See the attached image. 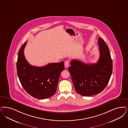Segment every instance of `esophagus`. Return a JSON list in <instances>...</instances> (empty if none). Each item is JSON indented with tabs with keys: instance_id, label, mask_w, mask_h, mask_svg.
<instances>
[{
	"instance_id": "34e87169",
	"label": "esophagus",
	"mask_w": 128,
	"mask_h": 128,
	"mask_svg": "<svg viewBox=\"0 0 128 128\" xmlns=\"http://www.w3.org/2000/svg\"><path fill=\"white\" fill-rule=\"evenodd\" d=\"M64 65H65V67L66 68H68L69 65H70V62L68 60H66L65 62V63H64Z\"/></svg>"
}]
</instances>
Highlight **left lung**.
<instances>
[{
	"instance_id": "left-lung-1",
	"label": "left lung",
	"mask_w": 128,
	"mask_h": 128,
	"mask_svg": "<svg viewBox=\"0 0 128 128\" xmlns=\"http://www.w3.org/2000/svg\"><path fill=\"white\" fill-rule=\"evenodd\" d=\"M98 44L100 57L96 63L86 64L73 60L68 69L76 92L83 96L101 93L112 74V62L109 48L101 38H99Z\"/></svg>"
}]
</instances>
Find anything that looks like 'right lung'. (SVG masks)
Here are the masks:
<instances>
[{
  "label": "right lung",
  "mask_w": 128,
  "mask_h": 128,
  "mask_svg": "<svg viewBox=\"0 0 128 128\" xmlns=\"http://www.w3.org/2000/svg\"><path fill=\"white\" fill-rule=\"evenodd\" d=\"M26 43L19 50L16 63L20 83L32 97L40 99L52 97L56 91L60 73L64 70V62L50 63L41 67L32 66L24 55Z\"/></svg>",
  "instance_id": "1"
}]
</instances>
